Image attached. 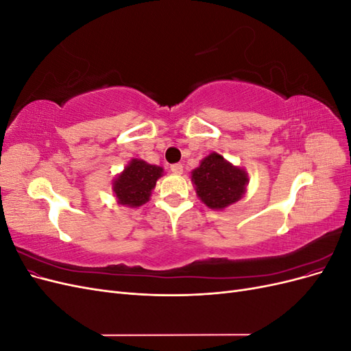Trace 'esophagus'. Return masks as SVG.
Returning <instances> with one entry per match:
<instances>
[{"instance_id": "obj_1", "label": "esophagus", "mask_w": 351, "mask_h": 351, "mask_svg": "<svg viewBox=\"0 0 351 351\" xmlns=\"http://www.w3.org/2000/svg\"><path fill=\"white\" fill-rule=\"evenodd\" d=\"M169 168H171V171L174 174H182L183 173V165L182 164H173Z\"/></svg>"}]
</instances>
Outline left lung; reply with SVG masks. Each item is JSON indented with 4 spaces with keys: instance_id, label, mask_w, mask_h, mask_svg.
Here are the masks:
<instances>
[{
    "instance_id": "1",
    "label": "left lung",
    "mask_w": 351,
    "mask_h": 351,
    "mask_svg": "<svg viewBox=\"0 0 351 351\" xmlns=\"http://www.w3.org/2000/svg\"><path fill=\"white\" fill-rule=\"evenodd\" d=\"M247 174L218 154L208 155L192 173L196 193L210 209H222L237 202L246 190Z\"/></svg>"
}]
</instances>
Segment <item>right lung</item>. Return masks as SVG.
<instances>
[{
    "label": "right lung",
    "instance_id": "right-lung-1",
    "mask_svg": "<svg viewBox=\"0 0 351 351\" xmlns=\"http://www.w3.org/2000/svg\"><path fill=\"white\" fill-rule=\"evenodd\" d=\"M162 168L146 164L142 159H132L124 171L114 180V193L121 205L141 206L149 200Z\"/></svg>",
    "mask_w": 351,
    "mask_h": 351
}]
</instances>
